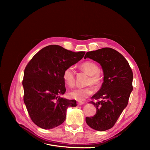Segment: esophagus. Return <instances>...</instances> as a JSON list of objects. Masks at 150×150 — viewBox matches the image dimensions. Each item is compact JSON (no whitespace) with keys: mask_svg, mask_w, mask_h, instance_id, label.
Segmentation results:
<instances>
[{"mask_svg":"<svg viewBox=\"0 0 150 150\" xmlns=\"http://www.w3.org/2000/svg\"><path fill=\"white\" fill-rule=\"evenodd\" d=\"M83 104H84V102H83V101H78V105H83Z\"/></svg>","mask_w":150,"mask_h":150,"instance_id":"34e87169","label":"esophagus"}]
</instances>
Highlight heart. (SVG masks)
Listing matches in <instances>:
<instances>
[{
  "label": "heart",
  "instance_id": "1",
  "mask_svg": "<svg viewBox=\"0 0 150 150\" xmlns=\"http://www.w3.org/2000/svg\"><path fill=\"white\" fill-rule=\"evenodd\" d=\"M79 69L85 72L89 76L87 84H93L95 87L98 88L100 86L102 81L103 77L100 72H99V67L96 63L92 61H86L79 66ZM62 78L65 84L69 87H73L75 84V76L74 71L72 67H67L63 72ZM94 92V89L92 86L83 88H77L69 92V96L73 99L79 101H84Z\"/></svg>",
  "mask_w": 150,
  "mask_h": 150
}]
</instances>
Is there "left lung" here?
<instances>
[{
	"mask_svg": "<svg viewBox=\"0 0 150 150\" xmlns=\"http://www.w3.org/2000/svg\"><path fill=\"white\" fill-rule=\"evenodd\" d=\"M96 61L102 67L103 83L90 101L96 108V115L86 117L91 128L99 131L111 128L128 103L133 91L132 70L124 56L116 50L105 47L86 52L84 58Z\"/></svg>",
	"mask_w": 150,
	"mask_h": 150,
	"instance_id": "obj_1",
	"label": "left lung"
}]
</instances>
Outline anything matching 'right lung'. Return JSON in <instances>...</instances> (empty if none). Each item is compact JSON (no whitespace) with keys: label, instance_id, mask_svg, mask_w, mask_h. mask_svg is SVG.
<instances>
[{"label":"right lung","instance_id":"add662e5","mask_svg":"<svg viewBox=\"0 0 150 150\" xmlns=\"http://www.w3.org/2000/svg\"><path fill=\"white\" fill-rule=\"evenodd\" d=\"M84 54L50 45L35 54L26 66L22 81L24 102L30 119L40 128L49 129L61 125L67 109L77 106L76 100L60 96L66 91L62 74Z\"/></svg>","mask_w":150,"mask_h":150}]
</instances>
